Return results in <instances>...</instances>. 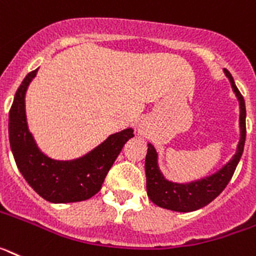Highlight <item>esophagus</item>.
<instances>
[{"label":"esophagus","mask_w":256,"mask_h":256,"mask_svg":"<svg viewBox=\"0 0 256 256\" xmlns=\"http://www.w3.org/2000/svg\"><path fill=\"white\" fill-rule=\"evenodd\" d=\"M137 132H138L140 136H145L148 133V128H146L145 123H140L138 126H137Z\"/></svg>","instance_id":"1"}]
</instances>
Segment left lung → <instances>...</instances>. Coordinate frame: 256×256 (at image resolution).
<instances>
[{
	"mask_svg": "<svg viewBox=\"0 0 256 256\" xmlns=\"http://www.w3.org/2000/svg\"><path fill=\"white\" fill-rule=\"evenodd\" d=\"M224 74L232 85L236 97L240 104V141L232 159L215 174L204 176L198 180L189 182H174L164 178L159 168L158 152L152 144H148V154L145 159L146 190L148 196L152 203L163 208L178 211V212H190L207 206L219 196L232 178L238 162L244 152V138H246V107L244 97L236 86L233 76L228 70L224 68Z\"/></svg>",
	"mask_w": 256,
	"mask_h": 256,
	"instance_id": "obj_1",
	"label": "left lung"
}]
</instances>
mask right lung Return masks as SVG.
I'll list each match as a JSON object with an SVG mask.
<instances>
[{
    "label": "right lung",
    "instance_id": "add662e5",
    "mask_svg": "<svg viewBox=\"0 0 256 256\" xmlns=\"http://www.w3.org/2000/svg\"><path fill=\"white\" fill-rule=\"evenodd\" d=\"M38 68L30 72L15 93L8 114V140L18 170L30 188L52 203L86 200L97 194L107 172L133 134L132 128L110 134L80 158L58 160L40 150L28 130L26 93Z\"/></svg>",
    "mask_w": 256,
    "mask_h": 256
}]
</instances>
